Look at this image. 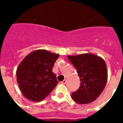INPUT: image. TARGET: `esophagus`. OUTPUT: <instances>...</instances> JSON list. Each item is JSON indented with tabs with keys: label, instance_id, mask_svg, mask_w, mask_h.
Returning <instances> with one entry per match:
<instances>
[{
	"label": "esophagus",
	"instance_id": "34e87169",
	"mask_svg": "<svg viewBox=\"0 0 123 123\" xmlns=\"http://www.w3.org/2000/svg\"><path fill=\"white\" fill-rule=\"evenodd\" d=\"M66 82H67V79H64L63 81L61 82V83L63 84H65L66 83Z\"/></svg>",
	"mask_w": 123,
	"mask_h": 123
}]
</instances>
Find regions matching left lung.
Listing matches in <instances>:
<instances>
[{
	"mask_svg": "<svg viewBox=\"0 0 123 123\" xmlns=\"http://www.w3.org/2000/svg\"><path fill=\"white\" fill-rule=\"evenodd\" d=\"M68 58L76 68L81 84L71 97L79 104H86L98 98L106 86L108 70L102 57L91 53L68 55Z\"/></svg>",
	"mask_w": 123,
	"mask_h": 123,
	"instance_id": "left-lung-1",
	"label": "left lung"
}]
</instances>
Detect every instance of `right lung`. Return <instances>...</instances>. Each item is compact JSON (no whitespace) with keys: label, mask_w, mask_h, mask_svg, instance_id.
Masks as SVG:
<instances>
[{"label":"right lung","mask_w":123,"mask_h":123,"mask_svg":"<svg viewBox=\"0 0 123 123\" xmlns=\"http://www.w3.org/2000/svg\"><path fill=\"white\" fill-rule=\"evenodd\" d=\"M59 55L47 50L31 52L19 64L17 81L24 97L32 102H41L48 96L58 81L52 67Z\"/></svg>","instance_id":"1"}]
</instances>
